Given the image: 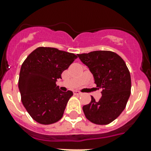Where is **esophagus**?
I'll use <instances>...</instances> for the list:
<instances>
[{
	"mask_svg": "<svg viewBox=\"0 0 151 151\" xmlns=\"http://www.w3.org/2000/svg\"><path fill=\"white\" fill-rule=\"evenodd\" d=\"M73 94L74 95H81V92H80L79 91H78V90H74V91H73Z\"/></svg>",
	"mask_w": 151,
	"mask_h": 151,
	"instance_id": "obj_1",
	"label": "esophagus"
}]
</instances>
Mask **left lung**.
Here are the masks:
<instances>
[{
	"instance_id": "8db88e82",
	"label": "left lung",
	"mask_w": 151,
	"mask_h": 151,
	"mask_svg": "<svg viewBox=\"0 0 151 151\" xmlns=\"http://www.w3.org/2000/svg\"><path fill=\"white\" fill-rule=\"evenodd\" d=\"M94 77L102 97L96 101L92 96L83 106L85 117L96 124H107L119 116L126 106L131 94V76L122 57L110 51H94L78 54Z\"/></svg>"
}]
</instances>
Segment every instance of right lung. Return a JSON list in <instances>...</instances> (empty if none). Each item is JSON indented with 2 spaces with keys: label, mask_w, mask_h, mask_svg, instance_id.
<instances>
[{
  "label": "right lung",
  "mask_w": 151,
  "mask_h": 151,
  "mask_svg": "<svg viewBox=\"0 0 151 151\" xmlns=\"http://www.w3.org/2000/svg\"><path fill=\"white\" fill-rule=\"evenodd\" d=\"M78 58L73 53L55 48L39 47L22 64L19 89L22 103L32 118L42 124L60 120L73 92H63L58 79Z\"/></svg>",
  "instance_id": "obj_1"
}]
</instances>
